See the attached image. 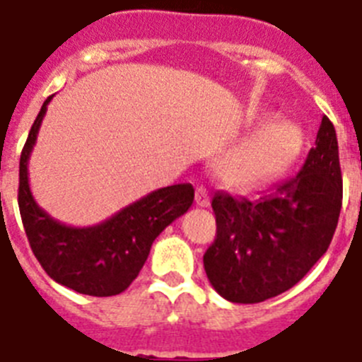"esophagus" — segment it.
<instances>
[{
    "label": "esophagus",
    "mask_w": 362,
    "mask_h": 362,
    "mask_svg": "<svg viewBox=\"0 0 362 362\" xmlns=\"http://www.w3.org/2000/svg\"><path fill=\"white\" fill-rule=\"evenodd\" d=\"M196 205H198V207H209V205H211L207 190L203 187L196 188Z\"/></svg>",
    "instance_id": "esophagus-1"
}]
</instances>
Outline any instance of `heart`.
Returning <instances> with one entry per match:
<instances>
[{"label":"heart","instance_id":"obj_1","mask_svg":"<svg viewBox=\"0 0 362 362\" xmlns=\"http://www.w3.org/2000/svg\"><path fill=\"white\" fill-rule=\"evenodd\" d=\"M268 118V112L253 116L255 122ZM303 136L294 124L272 120L247 134L226 151L216 163L220 183L235 190H250L283 174L300 155Z\"/></svg>","mask_w":362,"mask_h":362}]
</instances>
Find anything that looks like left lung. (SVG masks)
<instances>
[{
	"mask_svg": "<svg viewBox=\"0 0 362 362\" xmlns=\"http://www.w3.org/2000/svg\"><path fill=\"white\" fill-rule=\"evenodd\" d=\"M342 207L339 142L322 118L300 174L250 202L216 192V238L203 255L209 281L233 303L288 291L327 252Z\"/></svg>",
	"mask_w": 362,
	"mask_h": 362,
	"instance_id": "8db88e82",
	"label": "left lung"
}]
</instances>
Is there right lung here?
I'll use <instances>...</instances> for the list:
<instances>
[{
  "label": "right lung",
  "mask_w": 362,
  "mask_h": 362,
  "mask_svg": "<svg viewBox=\"0 0 362 362\" xmlns=\"http://www.w3.org/2000/svg\"><path fill=\"white\" fill-rule=\"evenodd\" d=\"M52 98L44 101L20 157L18 205L23 229L35 257L57 283L98 298L120 294L142 270L155 238L190 209L194 188L179 183L153 190L88 228H74L52 218L33 198L27 170Z\"/></svg>",
  "instance_id": "add662e5"
}]
</instances>
